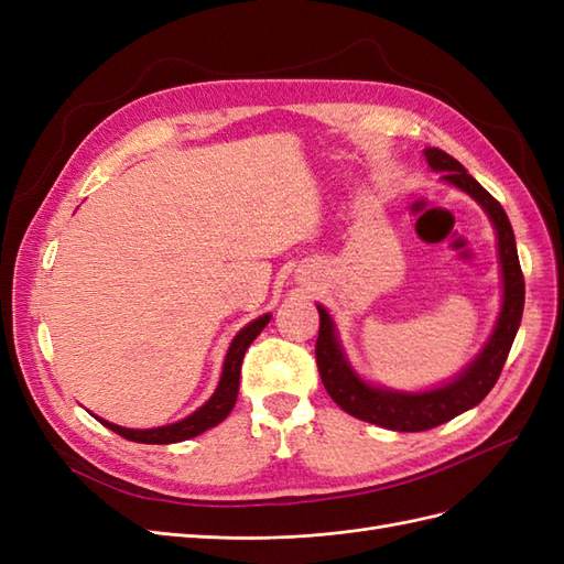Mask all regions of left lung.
<instances>
[{
	"label": "left lung",
	"mask_w": 564,
	"mask_h": 564,
	"mask_svg": "<svg viewBox=\"0 0 564 564\" xmlns=\"http://www.w3.org/2000/svg\"><path fill=\"white\" fill-rule=\"evenodd\" d=\"M425 163L434 172H444L442 180L463 188L473 196L491 217L498 236V254L503 271V310L491 333V340L479 357L465 371L440 390L421 394H401L378 390L354 376L349 364L337 345L333 321L324 307H318V337H316V366L321 382L337 406L359 421L373 423L397 432H421L437 427L452 417L477 406L496 384L503 371L508 351L518 335L524 310V276L514 248V234L508 215L487 188H481L456 158L440 149H425Z\"/></svg>",
	"instance_id": "left-lung-1"
}]
</instances>
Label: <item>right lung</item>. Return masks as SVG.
<instances>
[{"instance_id": "right-lung-1", "label": "right lung", "mask_w": 564, "mask_h": 564, "mask_svg": "<svg viewBox=\"0 0 564 564\" xmlns=\"http://www.w3.org/2000/svg\"><path fill=\"white\" fill-rule=\"evenodd\" d=\"M269 314L254 318L252 324H248L243 330H240L234 343L227 351V359H224V371H221V380L217 384V392L205 401V404L196 411L191 413L188 417L180 423H172L165 427H153V430H130V427H120V425H112L106 421H99L112 430L118 432L120 437L130 440V442H141V444H174V442H184L191 437H198L200 432L215 427L217 423H221L224 417H227L236 404V397H238V380H240V364H243L246 357V349L250 347V343L254 340L257 335L262 333V328L269 324Z\"/></svg>"}]
</instances>
